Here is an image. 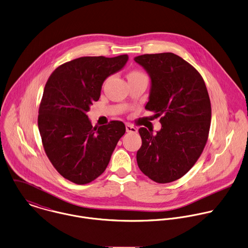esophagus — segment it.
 I'll return each instance as SVG.
<instances>
[{"instance_id":"esophagus-1","label":"esophagus","mask_w":248,"mask_h":248,"mask_svg":"<svg viewBox=\"0 0 248 248\" xmlns=\"http://www.w3.org/2000/svg\"><path fill=\"white\" fill-rule=\"evenodd\" d=\"M125 129H126V132H128V133H136L137 132V128H135L134 126H132L130 124H126Z\"/></svg>"}]
</instances>
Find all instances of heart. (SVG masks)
Instances as JSON below:
<instances>
[{
	"instance_id": "b5f03b06",
	"label": "heart",
	"mask_w": 248,
	"mask_h": 248,
	"mask_svg": "<svg viewBox=\"0 0 248 248\" xmlns=\"http://www.w3.org/2000/svg\"><path fill=\"white\" fill-rule=\"evenodd\" d=\"M138 74H142V73H140V72H138V71H132V72H130V73L128 74V76H131V75H138Z\"/></svg>"
}]
</instances>
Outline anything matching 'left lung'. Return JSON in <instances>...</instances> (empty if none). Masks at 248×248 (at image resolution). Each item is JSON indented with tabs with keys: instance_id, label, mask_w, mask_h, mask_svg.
<instances>
[{
	"instance_id": "1",
	"label": "left lung",
	"mask_w": 248,
	"mask_h": 248,
	"mask_svg": "<svg viewBox=\"0 0 248 248\" xmlns=\"http://www.w3.org/2000/svg\"><path fill=\"white\" fill-rule=\"evenodd\" d=\"M134 61L151 79L145 108L161 117L156 134L139 129L137 164L154 182L171 183L191 169L207 143L212 119L207 87L200 73L173 53L145 54Z\"/></svg>"
}]
</instances>
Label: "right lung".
Here are the masks:
<instances>
[{
    "instance_id": "add662e5",
    "label": "right lung",
    "mask_w": 248,
    "mask_h": 248,
    "mask_svg": "<svg viewBox=\"0 0 248 248\" xmlns=\"http://www.w3.org/2000/svg\"><path fill=\"white\" fill-rule=\"evenodd\" d=\"M127 61V55L81 57L57 67L45 85L37 119L44 151L56 170L74 184L99 177L125 132L119 121L93 127L87 112L99 99L103 82Z\"/></svg>"
}]
</instances>
